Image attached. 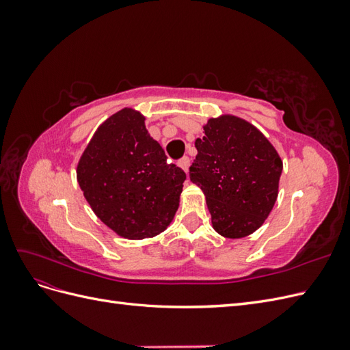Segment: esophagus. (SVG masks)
<instances>
[{"label":"esophagus","instance_id":"34e87169","mask_svg":"<svg viewBox=\"0 0 350 350\" xmlns=\"http://www.w3.org/2000/svg\"><path fill=\"white\" fill-rule=\"evenodd\" d=\"M178 166H179V167H181L184 172H187V174H188V169H189V157L184 156V157L181 159V161H179V162H178Z\"/></svg>","mask_w":350,"mask_h":350}]
</instances>
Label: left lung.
<instances>
[{
  "instance_id": "obj_1",
  "label": "left lung",
  "mask_w": 350,
  "mask_h": 350,
  "mask_svg": "<svg viewBox=\"0 0 350 350\" xmlns=\"http://www.w3.org/2000/svg\"><path fill=\"white\" fill-rule=\"evenodd\" d=\"M203 129L189 179L204 193L217 234L245 238L261 228L276 203L283 162L267 137L239 116L224 113Z\"/></svg>"
}]
</instances>
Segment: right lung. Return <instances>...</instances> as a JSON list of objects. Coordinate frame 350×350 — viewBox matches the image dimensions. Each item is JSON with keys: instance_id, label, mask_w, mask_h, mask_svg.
<instances>
[{"instance_id": "obj_1", "label": "right lung", "mask_w": 350, "mask_h": 350, "mask_svg": "<svg viewBox=\"0 0 350 350\" xmlns=\"http://www.w3.org/2000/svg\"><path fill=\"white\" fill-rule=\"evenodd\" d=\"M144 115L124 108L94 131L77 163V183L105 225L126 239L163 232L179 207L185 172L166 163Z\"/></svg>"}]
</instances>
